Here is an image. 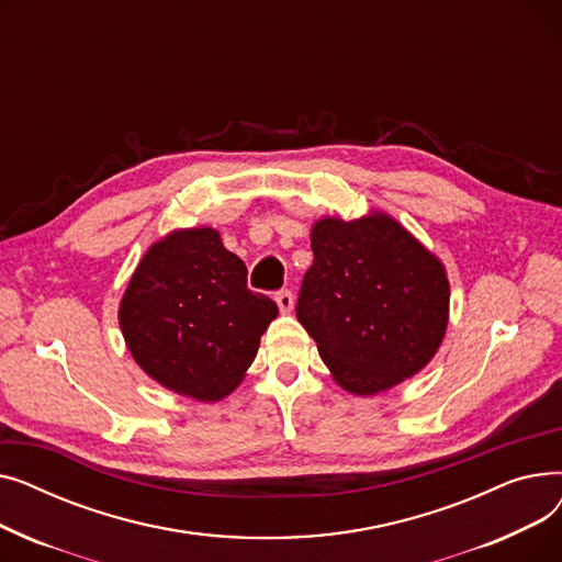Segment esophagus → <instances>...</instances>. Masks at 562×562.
<instances>
[{
	"label": "esophagus",
	"mask_w": 562,
	"mask_h": 562,
	"mask_svg": "<svg viewBox=\"0 0 562 562\" xmlns=\"http://www.w3.org/2000/svg\"><path fill=\"white\" fill-rule=\"evenodd\" d=\"M276 303H278V307H280V312L282 314H286V312H291V307H293V296H291V291H278L276 293Z\"/></svg>",
	"instance_id": "34e87169"
}]
</instances>
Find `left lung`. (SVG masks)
<instances>
[{"label":"left lung","mask_w":562,"mask_h":562,"mask_svg":"<svg viewBox=\"0 0 562 562\" xmlns=\"http://www.w3.org/2000/svg\"><path fill=\"white\" fill-rule=\"evenodd\" d=\"M296 316L339 385L373 396L419 373L449 326L447 269L398 221L321 218Z\"/></svg>","instance_id":"8db88e82"}]
</instances>
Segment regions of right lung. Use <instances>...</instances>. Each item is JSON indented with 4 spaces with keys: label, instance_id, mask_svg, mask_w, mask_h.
<instances>
[{
    "label": "right lung",
    "instance_id": "obj_1",
    "mask_svg": "<svg viewBox=\"0 0 562 562\" xmlns=\"http://www.w3.org/2000/svg\"><path fill=\"white\" fill-rule=\"evenodd\" d=\"M246 263L212 227L175 229L138 261L117 310L136 364L202 403L232 394L278 305L246 284Z\"/></svg>",
    "mask_w": 562,
    "mask_h": 562
}]
</instances>
